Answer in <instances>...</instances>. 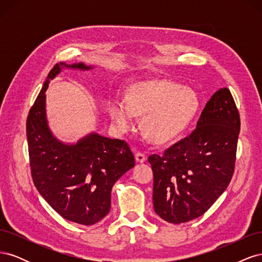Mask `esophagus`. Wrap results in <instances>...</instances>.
<instances>
[{
    "label": "esophagus",
    "instance_id": "obj_1",
    "mask_svg": "<svg viewBox=\"0 0 262 262\" xmlns=\"http://www.w3.org/2000/svg\"><path fill=\"white\" fill-rule=\"evenodd\" d=\"M136 161H137V163H144L145 161H146V157H145V155L144 154H142V153H137L136 154Z\"/></svg>",
    "mask_w": 262,
    "mask_h": 262
}]
</instances>
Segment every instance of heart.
Masks as SVG:
<instances>
[{"label":"heart","instance_id":"obj_1","mask_svg":"<svg viewBox=\"0 0 262 262\" xmlns=\"http://www.w3.org/2000/svg\"><path fill=\"white\" fill-rule=\"evenodd\" d=\"M199 98L187 86L169 81H145L134 84L128 98L113 95L106 110L117 133L131 130L136 116L142 117V130L155 144H166L175 140L192 121Z\"/></svg>","mask_w":262,"mask_h":262}]
</instances>
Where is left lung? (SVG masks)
<instances>
[{"label":"left lung","mask_w":262,"mask_h":262,"mask_svg":"<svg viewBox=\"0 0 262 262\" xmlns=\"http://www.w3.org/2000/svg\"><path fill=\"white\" fill-rule=\"evenodd\" d=\"M241 130L238 110L226 87L207 102L195 130L148 157L154 175V211L180 224L201 216L231 182Z\"/></svg>","instance_id":"left-lung-1"}]
</instances>
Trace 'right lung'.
<instances>
[{
	"label": "right lung",
	"instance_id": "obj_1",
	"mask_svg": "<svg viewBox=\"0 0 262 262\" xmlns=\"http://www.w3.org/2000/svg\"><path fill=\"white\" fill-rule=\"evenodd\" d=\"M62 69L91 71L83 62L57 63L50 71L26 124L31 176L43 199L62 217L93 225L109 213L112 189L134 167V156L122 140L92 132L67 143L51 131L46 110V91Z\"/></svg>",
	"mask_w": 262,
	"mask_h": 262
}]
</instances>
